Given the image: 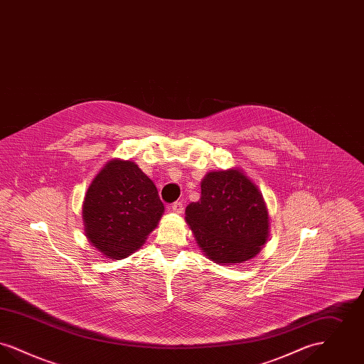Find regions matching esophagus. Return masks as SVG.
<instances>
[{"mask_svg": "<svg viewBox=\"0 0 364 364\" xmlns=\"http://www.w3.org/2000/svg\"><path fill=\"white\" fill-rule=\"evenodd\" d=\"M169 211L176 213V214H181L184 211V205L183 202H174L173 205L169 206Z\"/></svg>", "mask_w": 364, "mask_h": 364, "instance_id": "34e87169", "label": "esophagus"}]
</instances>
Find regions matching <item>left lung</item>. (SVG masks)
Segmentation results:
<instances>
[{
    "label": "left lung",
    "instance_id": "obj_1",
    "mask_svg": "<svg viewBox=\"0 0 364 364\" xmlns=\"http://www.w3.org/2000/svg\"><path fill=\"white\" fill-rule=\"evenodd\" d=\"M200 199L186 208V223L208 259L239 264L258 255L269 237V211L257 184L239 168L211 171Z\"/></svg>",
    "mask_w": 364,
    "mask_h": 364
}]
</instances>
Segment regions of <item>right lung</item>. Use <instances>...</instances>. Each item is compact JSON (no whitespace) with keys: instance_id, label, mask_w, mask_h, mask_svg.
<instances>
[{"instance_id":"right-lung-1","label":"right lung","mask_w":364,"mask_h":364,"mask_svg":"<svg viewBox=\"0 0 364 364\" xmlns=\"http://www.w3.org/2000/svg\"><path fill=\"white\" fill-rule=\"evenodd\" d=\"M164 211L153 180L135 162L114 158L87 190L82 210L85 233L105 258L124 259L144 244Z\"/></svg>"}]
</instances>
